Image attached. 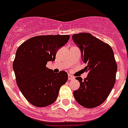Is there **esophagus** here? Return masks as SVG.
Segmentation results:
<instances>
[{
    "label": "esophagus",
    "mask_w": 128,
    "mask_h": 128,
    "mask_svg": "<svg viewBox=\"0 0 128 128\" xmlns=\"http://www.w3.org/2000/svg\"><path fill=\"white\" fill-rule=\"evenodd\" d=\"M68 80H74L75 79V78L74 76H72L68 74Z\"/></svg>",
    "instance_id": "obj_1"
}]
</instances>
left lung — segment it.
<instances>
[{
  "instance_id": "1",
  "label": "left lung",
  "mask_w": 128,
  "mask_h": 128,
  "mask_svg": "<svg viewBox=\"0 0 128 128\" xmlns=\"http://www.w3.org/2000/svg\"><path fill=\"white\" fill-rule=\"evenodd\" d=\"M72 40L80 47L82 61L86 65L88 76L84 81L76 78L80 87L73 92L78 103L84 108L99 106L105 101L116 80L117 65L110 45L88 32L72 35Z\"/></svg>"
}]
</instances>
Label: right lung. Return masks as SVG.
I'll use <instances>...</instances> for the list:
<instances>
[{"mask_svg": "<svg viewBox=\"0 0 128 128\" xmlns=\"http://www.w3.org/2000/svg\"><path fill=\"white\" fill-rule=\"evenodd\" d=\"M69 38L70 35H40L29 38L17 48L13 63L16 81L33 106L46 107L55 102L61 86L67 81L66 72L54 73L46 65L55 60L56 52Z\"/></svg>", "mask_w": 128, "mask_h": 128, "instance_id": "add662e5", "label": "right lung"}]
</instances>
